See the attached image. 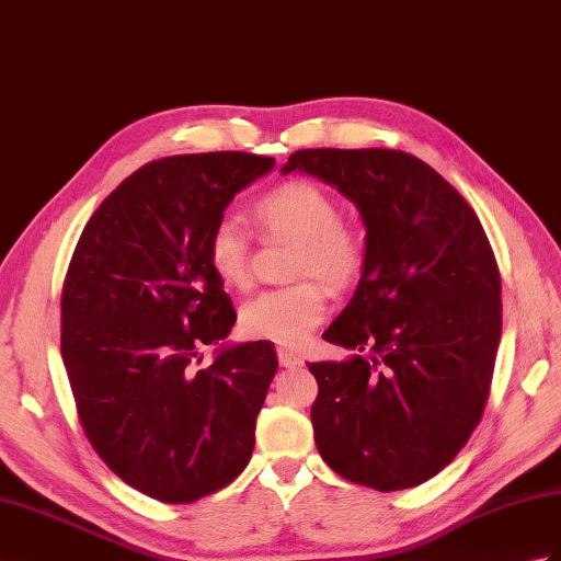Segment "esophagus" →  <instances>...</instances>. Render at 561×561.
<instances>
[{"label": "esophagus", "mask_w": 561, "mask_h": 561, "mask_svg": "<svg viewBox=\"0 0 561 561\" xmlns=\"http://www.w3.org/2000/svg\"><path fill=\"white\" fill-rule=\"evenodd\" d=\"M277 356H279V363L284 368H296V366H301V356H296L294 351H286V348H279L277 351Z\"/></svg>", "instance_id": "34e87169"}]
</instances>
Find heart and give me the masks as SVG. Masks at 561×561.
<instances>
[{"instance_id":"1","label":"heart","mask_w":561,"mask_h":561,"mask_svg":"<svg viewBox=\"0 0 561 561\" xmlns=\"http://www.w3.org/2000/svg\"><path fill=\"white\" fill-rule=\"evenodd\" d=\"M255 219L267 237L296 241L291 277H312L284 289L263 291L239 312L245 336L277 346H298L328 312V291L356 284L368 265V241L360 227L340 219V203L312 181H286L255 203ZM207 263L229 289L251 284L249 233L239 219L225 217L207 237ZM320 278V285L314 279Z\"/></svg>"}]
</instances>
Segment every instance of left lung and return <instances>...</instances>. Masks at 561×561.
<instances>
[{
	"label": "left lung",
	"instance_id": "left-lung-1",
	"mask_svg": "<svg viewBox=\"0 0 561 561\" xmlns=\"http://www.w3.org/2000/svg\"><path fill=\"white\" fill-rule=\"evenodd\" d=\"M336 186L366 225L368 265L308 363L320 457L380 492L425 483L471 437L502 334L497 260L478 215L433 167L387 148L296 150L282 174Z\"/></svg>",
	"mask_w": 561,
	"mask_h": 561
}]
</instances>
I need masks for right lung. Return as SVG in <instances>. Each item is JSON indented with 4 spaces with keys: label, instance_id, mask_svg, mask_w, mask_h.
<instances>
[{
    "label": "right lung",
    "instance_id": "1",
    "mask_svg": "<svg viewBox=\"0 0 561 561\" xmlns=\"http://www.w3.org/2000/svg\"><path fill=\"white\" fill-rule=\"evenodd\" d=\"M272 167L275 158L251 152L148 162L102 201L76 243L61 358L78 419L100 459L152 500L195 502L251 461L275 346H221L207 368L198 354L237 322L207 237L233 195Z\"/></svg>",
    "mask_w": 561,
    "mask_h": 561
}]
</instances>
